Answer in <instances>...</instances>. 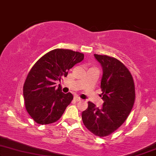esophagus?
Segmentation results:
<instances>
[{"label":"esophagus","instance_id":"esophagus-1","mask_svg":"<svg viewBox=\"0 0 156 156\" xmlns=\"http://www.w3.org/2000/svg\"><path fill=\"white\" fill-rule=\"evenodd\" d=\"M74 100H75L76 102H79V101L82 100H81V98L78 97V96H76V97H74Z\"/></svg>","mask_w":156,"mask_h":156}]
</instances>
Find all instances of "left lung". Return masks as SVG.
I'll return each mask as SVG.
<instances>
[{
    "label": "left lung",
    "mask_w": 156,
    "mask_h": 156,
    "mask_svg": "<svg viewBox=\"0 0 156 156\" xmlns=\"http://www.w3.org/2000/svg\"><path fill=\"white\" fill-rule=\"evenodd\" d=\"M102 67L101 79V108L88 102L82 112L83 122L93 134L107 136L117 130L130 114L135 100V87L132 76L123 63L106 55L94 54Z\"/></svg>",
    "instance_id": "left-lung-1"
}]
</instances>
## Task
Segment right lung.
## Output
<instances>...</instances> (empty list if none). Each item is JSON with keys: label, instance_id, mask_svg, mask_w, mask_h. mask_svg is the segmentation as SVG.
<instances>
[{"label": "right lung", "instance_id": "1", "mask_svg": "<svg viewBox=\"0 0 156 156\" xmlns=\"http://www.w3.org/2000/svg\"><path fill=\"white\" fill-rule=\"evenodd\" d=\"M84 58V54L69 49L48 52L32 66L23 86L25 107L34 122L49 124L60 119L73 100L71 93H63L56 80L66 77L69 70Z\"/></svg>", "mask_w": 156, "mask_h": 156}]
</instances>
